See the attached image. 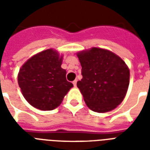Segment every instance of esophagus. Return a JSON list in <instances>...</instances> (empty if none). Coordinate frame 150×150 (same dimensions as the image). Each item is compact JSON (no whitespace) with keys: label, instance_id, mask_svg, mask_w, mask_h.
<instances>
[{"label":"esophagus","instance_id":"obj_1","mask_svg":"<svg viewBox=\"0 0 150 150\" xmlns=\"http://www.w3.org/2000/svg\"><path fill=\"white\" fill-rule=\"evenodd\" d=\"M72 83H73V85H74V86H76V85H77V80L76 79L74 80V81L72 82Z\"/></svg>","mask_w":150,"mask_h":150}]
</instances>
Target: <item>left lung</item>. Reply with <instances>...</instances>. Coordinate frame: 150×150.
Instances as JSON below:
<instances>
[{
	"mask_svg": "<svg viewBox=\"0 0 150 150\" xmlns=\"http://www.w3.org/2000/svg\"><path fill=\"white\" fill-rule=\"evenodd\" d=\"M82 79L77 82L89 109L105 113L116 108L126 95L130 73L125 61L109 50L93 47L77 54Z\"/></svg>",
	"mask_w": 150,
	"mask_h": 150,
	"instance_id": "8db88e82",
	"label": "left lung"
}]
</instances>
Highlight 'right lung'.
Segmentation results:
<instances>
[{
	"instance_id": "1",
	"label": "right lung",
	"mask_w": 150,
	"mask_h": 150,
	"mask_svg": "<svg viewBox=\"0 0 150 150\" xmlns=\"http://www.w3.org/2000/svg\"><path fill=\"white\" fill-rule=\"evenodd\" d=\"M62 57L49 49L34 55L22 65L18 82L25 99L35 108L52 110L61 104L73 86L61 68Z\"/></svg>"
}]
</instances>
